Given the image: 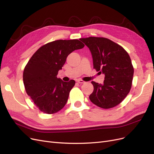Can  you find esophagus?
I'll return each mask as SVG.
<instances>
[{
  "mask_svg": "<svg viewBox=\"0 0 154 154\" xmlns=\"http://www.w3.org/2000/svg\"><path fill=\"white\" fill-rule=\"evenodd\" d=\"M77 82L79 83H85V81H83L82 80H77Z\"/></svg>",
  "mask_w": 154,
  "mask_h": 154,
  "instance_id": "1",
  "label": "esophagus"
}]
</instances>
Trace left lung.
<instances>
[{"mask_svg": "<svg viewBox=\"0 0 154 154\" xmlns=\"http://www.w3.org/2000/svg\"><path fill=\"white\" fill-rule=\"evenodd\" d=\"M89 48L96 71L105 74L103 84L91 82L92 103L102 109L117 106L128 95L132 84L134 67L128 53L120 45L104 37L81 38Z\"/></svg>", "mask_w": 154, "mask_h": 154, "instance_id": "8db88e82", "label": "left lung"}]
</instances>
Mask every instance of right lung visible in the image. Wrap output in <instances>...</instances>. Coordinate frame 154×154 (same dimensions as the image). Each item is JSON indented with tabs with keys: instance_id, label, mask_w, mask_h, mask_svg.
<instances>
[{
	"instance_id": "right-lung-1",
	"label": "right lung",
	"mask_w": 154,
	"mask_h": 154,
	"mask_svg": "<svg viewBox=\"0 0 154 154\" xmlns=\"http://www.w3.org/2000/svg\"><path fill=\"white\" fill-rule=\"evenodd\" d=\"M84 46L77 39L57 40L42 46L29 59L23 82L27 95L41 112L54 114L66 105L75 81L64 82L57 76L68 55Z\"/></svg>"
}]
</instances>
